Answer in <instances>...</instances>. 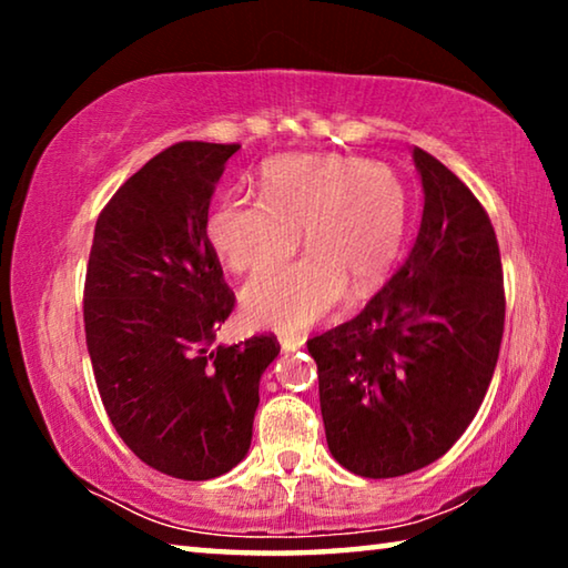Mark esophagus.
<instances>
[{
	"label": "esophagus",
	"mask_w": 568,
	"mask_h": 568,
	"mask_svg": "<svg viewBox=\"0 0 568 568\" xmlns=\"http://www.w3.org/2000/svg\"><path fill=\"white\" fill-rule=\"evenodd\" d=\"M277 341H281V348H283L285 353L303 348V343H305L303 335H297V333H283L281 338H277Z\"/></svg>",
	"instance_id": "obj_1"
}]
</instances>
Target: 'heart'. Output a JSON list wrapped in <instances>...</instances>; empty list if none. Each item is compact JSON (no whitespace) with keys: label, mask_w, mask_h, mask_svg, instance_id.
<instances>
[{"label":"heart","mask_w":568,"mask_h":568,"mask_svg":"<svg viewBox=\"0 0 568 568\" xmlns=\"http://www.w3.org/2000/svg\"><path fill=\"white\" fill-rule=\"evenodd\" d=\"M408 225V192L381 162L345 155H293L261 172L257 200H217L205 220L210 245L230 271L285 261L297 233L311 255L263 271L243 293L250 321L305 328L345 293L378 287L396 265Z\"/></svg>","instance_id":"1"}]
</instances>
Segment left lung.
<instances>
[{
    "instance_id": "1",
    "label": "left lung",
    "mask_w": 568,
    "mask_h": 568,
    "mask_svg": "<svg viewBox=\"0 0 568 568\" xmlns=\"http://www.w3.org/2000/svg\"><path fill=\"white\" fill-rule=\"evenodd\" d=\"M413 160L426 197L408 257L355 318L307 338L328 448L363 478L406 476L464 436L504 335L491 217L444 162Z\"/></svg>"
}]
</instances>
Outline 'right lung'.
Returning a JSON list of instances; mask_svg holds the SVG:
<instances>
[{"label": "right lung", "instance_id": "right-lung-1", "mask_svg": "<svg viewBox=\"0 0 568 568\" xmlns=\"http://www.w3.org/2000/svg\"><path fill=\"white\" fill-rule=\"evenodd\" d=\"M240 150L175 142L102 207L84 277V335L102 406L142 464L182 480L245 458L273 333L215 345L235 307L205 220Z\"/></svg>", "mask_w": 568, "mask_h": 568}]
</instances>
